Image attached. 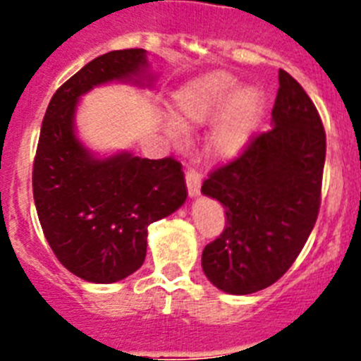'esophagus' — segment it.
<instances>
[{"label":"esophagus","mask_w":361,"mask_h":361,"mask_svg":"<svg viewBox=\"0 0 361 361\" xmlns=\"http://www.w3.org/2000/svg\"><path fill=\"white\" fill-rule=\"evenodd\" d=\"M186 186L190 197H197L200 193V173H197L193 168L186 170Z\"/></svg>","instance_id":"1"}]
</instances>
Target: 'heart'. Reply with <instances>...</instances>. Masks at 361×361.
I'll return each instance as SVG.
<instances>
[{"mask_svg": "<svg viewBox=\"0 0 361 361\" xmlns=\"http://www.w3.org/2000/svg\"><path fill=\"white\" fill-rule=\"evenodd\" d=\"M238 79L222 70L191 79L173 94L175 124L168 128L173 141H178L181 128L200 126L215 119L219 123L209 137L208 148L213 157L229 161L250 145L258 124L266 114V95L255 86L238 88Z\"/></svg>", "mask_w": 361, "mask_h": 361, "instance_id": "b5f03b06", "label": "heart"}]
</instances>
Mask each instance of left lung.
<instances>
[{
    "label": "left lung",
    "mask_w": 361,
    "mask_h": 361,
    "mask_svg": "<svg viewBox=\"0 0 361 361\" xmlns=\"http://www.w3.org/2000/svg\"><path fill=\"white\" fill-rule=\"evenodd\" d=\"M271 111L273 128L204 180L226 209L224 231L202 251L209 282L229 295L269 288L293 266L320 212L325 132L317 106L286 70Z\"/></svg>",
    "instance_id": "1"
}]
</instances>
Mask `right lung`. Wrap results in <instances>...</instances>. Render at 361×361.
Returning a JSON list of instances; mask_svg holds the SVG:
<instances>
[{"mask_svg": "<svg viewBox=\"0 0 361 361\" xmlns=\"http://www.w3.org/2000/svg\"><path fill=\"white\" fill-rule=\"evenodd\" d=\"M146 66L142 49L103 54L63 82L44 111L32 170L34 202L57 260L86 282H119L135 273L146 258L148 226L188 197L183 164L173 157L153 161L123 152L97 159L75 135L82 94L132 81Z\"/></svg>", "mask_w": 361, "mask_h": 361, "instance_id": "add662e5", "label": "right lung"}]
</instances>
